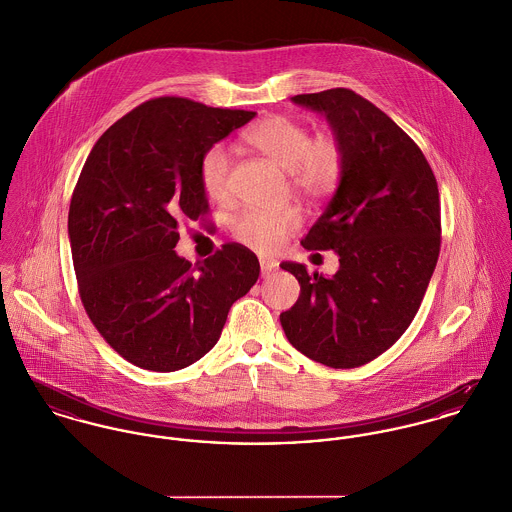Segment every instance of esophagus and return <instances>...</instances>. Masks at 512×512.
<instances>
[{
    "label": "esophagus",
    "instance_id": "34e87169",
    "mask_svg": "<svg viewBox=\"0 0 512 512\" xmlns=\"http://www.w3.org/2000/svg\"><path fill=\"white\" fill-rule=\"evenodd\" d=\"M259 265H261V275L263 277H269L279 269V263L275 259H265L263 257V259H259Z\"/></svg>",
    "mask_w": 512,
    "mask_h": 512
}]
</instances>
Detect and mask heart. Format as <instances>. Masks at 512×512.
I'll list each match as a JSON object with an SVG mask.
<instances>
[{
    "label": "heart",
    "instance_id": "1",
    "mask_svg": "<svg viewBox=\"0 0 512 512\" xmlns=\"http://www.w3.org/2000/svg\"><path fill=\"white\" fill-rule=\"evenodd\" d=\"M245 143L269 159L273 165L288 172L294 192L308 200L328 196L340 182L343 149L336 135L310 131L284 115H271L245 133ZM229 153L226 147H210L200 161V182L212 200H226L229 192ZM300 226L296 208L283 210H249L233 224L237 241L257 251H273L284 237Z\"/></svg>",
    "mask_w": 512,
    "mask_h": 512
}]
</instances>
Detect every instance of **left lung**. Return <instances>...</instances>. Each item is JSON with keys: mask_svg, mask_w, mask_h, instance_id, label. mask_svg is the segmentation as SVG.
Masks as SVG:
<instances>
[{"mask_svg": "<svg viewBox=\"0 0 512 512\" xmlns=\"http://www.w3.org/2000/svg\"><path fill=\"white\" fill-rule=\"evenodd\" d=\"M294 104L322 114L343 149L338 188L300 241L332 249V277L283 263L300 284L281 314L288 341L334 367L365 365L414 320L440 255V194L418 145L369 100L347 88L298 94Z\"/></svg>", "mask_w": 512, "mask_h": 512, "instance_id": "obj_1", "label": "left lung"}]
</instances>
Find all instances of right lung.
<instances>
[{"label": "right lung", "instance_id": "right-lung-1", "mask_svg": "<svg viewBox=\"0 0 512 512\" xmlns=\"http://www.w3.org/2000/svg\"><path fill=\"white\" fill-rule=\"evenodd\" d=\"M255 117L186 98H157L117 119L76 182L68 239L82 304L129 363L169 373L204 357L231 304L259 279L239 243L194 265L178 257V220L208 210L204 153Z\"/></svg>", "mask_w": 512, "mask_h": 512}]
</instances>
